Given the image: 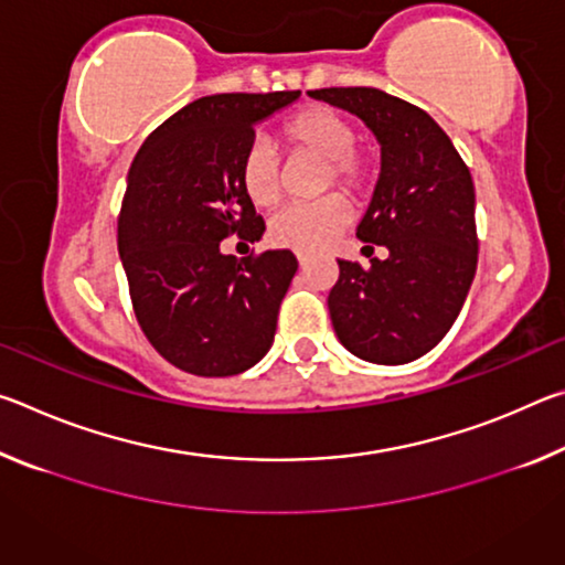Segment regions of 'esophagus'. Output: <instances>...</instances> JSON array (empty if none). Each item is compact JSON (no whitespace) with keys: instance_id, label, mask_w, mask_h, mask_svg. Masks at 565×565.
Here are the masks:
<instances>
[{"instance_id":"34e87169","label":"esophagus","mask_w":565,"mask_h":565,"mask_svg":"<svg viewBox=\"0 0 565 565\" xmlns=\"http://www.w3.org/2000/svg\"><path fill=\"white\" fill-rule=\"evenodd\" d=\"M296 259H299V266H306V262H309V256H306V254H296Z\"/></svg>"}]
</instances>
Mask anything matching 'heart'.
<instances>
[{"label":"heart","mask_w":565,"mask_h":565,"mask_svg":"<svg viewBox=\"0 0 565 565\" xmlns=\"http://www.w3.org/2000/svg\"><path fill=\"white\" fill-rule=\"evenodd\" d=\"M281 137L294 151H303L321 161H327L323 171V186L337 184L349 194H356L366 184L369 164L359 157L356 129L347 117L327 107H309L281 127ZM238 177L246 196L256 206H274L281 196V169L276 151L269 141L256 139L244 151ZM351 212L341 196H327L313 204H294L281 209L271 218L269 234L279 246L294 252L309 254L329 246L343 228H347Z\"/></svg>","instance_id":"obj_1"}]
</instances>
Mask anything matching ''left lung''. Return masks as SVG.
I'll use <instances>...</instances> for the list:
<instances>
[{
  "mask_svg": "<svg viewBox=\"0 0 565 565\" xmlns=\"http://www.w3.org/2000/svg\"><path fill=\"white\" fill-rule=\"evenodd\" d=\"M359 117L381 147L374 196L356 226L388 248L371 266L339 259L329 313L339 341L371 363H408L454 327L478 262L476 194L463 159L424 109L374 87L309 92ZM374 252V246H363Z\"/></svg>",
  "mask_w": 565,
  "mask_h": 565,
  "instance_id": "obj_1",
  "label": "left lung"
}]
</instances>
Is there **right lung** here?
Instances as JSON below:
<instances>
[{
  "instance_id": "1",
  "label": "right lung",
  "mask_w": 565,
  "mask_h": 565,
  "mask_svg": "<svg viewBox=\"0 0 565 565\" xmlns=\"http://www.w3.org/2000/svg\"><path fill=\"white\" fill-rule=\"evenodd\" d=\"M299 97H202L161 124L131 161L117 234L131 306L151 347L189 374H242L274 343L299 262L289 248L236 259L222 242L264 236L238 164L256 124Z\"/></svg>"
}]
</instances>
